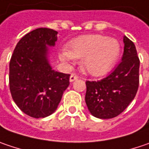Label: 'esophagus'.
Here are the masks:
<instances>
[{
	"label": "esophagus",
	"instance_id": "34e87169",
	"mask_svg": "<svg viewBox=\"0 0 149 149\" xmlns=\"http://www.w3.org/2000/svg\"><path fill=\"white\" fill-rule=\"evenodd\" d=\"M78 78V77L77 75L75 74H72L70 76V82H73L75 80H77Z\"/></svg>",
	"mask_w": 149,
	"mask_h": 149
}]
</instances>
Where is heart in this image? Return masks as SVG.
<instances>
[{"instance_id": "obj_1", "label": "heart", "mask_w": 149, "mask_h": 149, "mask_svg": "<svg viewBox=\"0 0 149 149\" xmlns=\"http://www.w3.org/2000/svg\"><path fill=\"white\" fill-rule=\"evenodd\" d=\"M120 54L118 40L101 34L80 36L68 44V49H62L59 58L65 63L82 59L83 68L93 76L108 72L117 61Z\"/></svg>"}]
</instances>
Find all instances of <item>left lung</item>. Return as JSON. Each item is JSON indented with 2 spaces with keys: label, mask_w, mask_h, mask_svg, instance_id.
<instances>
[{
  "label": "left lung",
  "mask_w": 149,
  "mask_h": 149,
  "mask_svg": "<svg viewBox=\"0 0 149 149\" xmlns=\"http://www.w3.org/2000/svg\"><path fill=\"white\" fill-rule=\"evenodd\" d=\"M121 61L106 77L87 81L85 102L89 112L100 119L114 118L122 113L135 98L139 85L140 61L135 45L123 37Z\"/></svg>",
  "instance_id": "8db88e82"
}]
</instances>
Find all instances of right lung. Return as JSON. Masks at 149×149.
<instances>
[{"label":"right lung","instance_id":"1","mask_svg":"<svg viewBox=\"0 0 149 149\" xmlns=\"http://www.w3.org/2000/svg\"><path fill=\"white\" fill-rule=\"evenodd\" d=\"M56 31L40 28L17 44L9 65V85L14 102L23 113L45 118L56 110L70 75L49 65L48 46H55Z\"/></svg>","mask_w":149,"mask_h":149}]
</instances>
